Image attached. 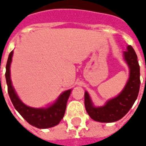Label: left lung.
Returning a JSON list of instances; mask_svg holds the SVG:
<instances>
[{
	"instance_id": "obj_1",
	"label": "left lung",
	"mask_w": 146,
	"mask_h": 146,
	"mask_svg": "<svg viewBox=\"0 0 146 146\" xmlns=\"http://www.w3.org/2000/svg\"><path fill=\"white\" fill-rule=\"evenodd\" d=\"M123 54V59L128 66L130 74L127 82L119 95L108 100L102 106H95L88 92L84 93L87 113L95 121L112 123L119 120L128 113L138 98L141 81L137 54L131 45L127 46Z\"/></svg>"
}]
</instances>
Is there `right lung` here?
<instances>
[{
	"mask_svg": "<svg viewBox=\"0 0 146 146\" xmlns=\"http://www.w3.org/2000/svg\"><path fill=\"white\" fill-rule=\"evenodd\" d=\"M12 55L13 51L9 54L7 61L5 78L8 85V95L15 110L30 124L37 128H49L58 124L61 119L63 118L66 109L67 101L72 89L62 92L52 104L49 105L47 107L33 108L25 105L19 98L11 83L10 66L12 60Z\"/></svg>",
	"mask_w": 146,
	"mask_h": 146,
	"instance_id": "add662e5",
	"label": "right lung"
}]
</instances>
